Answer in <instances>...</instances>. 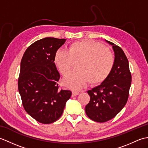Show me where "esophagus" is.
I'll return each instance as SVG.
<instances>
[{"instance_id":"1","label":"esophagus","mask_w":148,"mask_h":148,"mask_svg":"<svg viewBox=\"0 0 148 148\" xmlns=\"http://www.w3.org/2000/svg\"><path fill=\"white\" fill-rule=\"evenodd\" d=\"M79 93V92H76V91H72V97H74V96H76Z\"/></svg>"}]
</instances>
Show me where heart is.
I'll list each match as a JSON object with an SVG mask.
<instances>
[{
    "mask_svg": "<svg viewBox=\"0 0 148 148\" xmlns=\"http://www.w3.org/2000/svg\"><path fill=\"white\" fill-rule=\"evenodd\" d=\"M76 64L77 71L74 72L65 81V84L78 90L89 82L97 84L103 82L112 70L114 58L112 52L93 40H82L71 44L67 51L58 49L55 53L53 62L64 77L67 76L72 67Z\"/></svg>",
    "mask_w": 148,
    "mask_h": 148,
    "instance_id": "heart-1",
    "label": "heart"
}]
</instances>
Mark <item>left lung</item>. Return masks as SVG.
<instances>
[{"label":"left lung","instance_id":"8db88e82","mask_svg":"<svg viewBox=\"0 0 148 148\" xmlns=\"http://www.w3.org/2000/svg\"><path fill=\"white\" fill-rule=\"evenodd\" d=\"M114 51V64L107 79L100 85L88 90L89 103L86 114L92 120L103 123L114 118L126 104L129 95L132 76L128 61L120 47L108 40Z\"/></svg>","mask_w":148,"mask_h":148}]
</instances>
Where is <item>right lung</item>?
<instances>
[{
	"instance_id": "1",
	"label": "right lung",
	"mask_w": 148,
	"mask_h": 148,
	"mask_svg": "<svg viewBox=\"0 0 148 148\" xmlns=\"http://www.w3.org/2000/svg\"><path fill=\"white\" fill-rule=\"evenodd\" d=\"M65 39L45 37L28 47L22 57L18 87L25 111L40 123L62 116L71 91L60 88V76L53 62Z\"/></svg>"
}]
</instances>
